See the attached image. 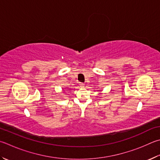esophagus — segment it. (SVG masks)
Returning <instances> with one entry per match:
<instances>
[{
    "mask_svg": "<svg viewBox=\"0 0 160 160\" xmlns=\"http://www.w3.org/2000/svg\"><path fill=\"white\" fill-rule=\"evenodd\" d=\"M80 87H81V88H83V87H84V83H80Z\"/></svg>",
    "mask_w": 160,
    "mask_h": 160,
    "instance_id": "34e87169",
    "label": "esophagus"
}]
</instances>
